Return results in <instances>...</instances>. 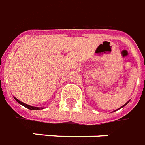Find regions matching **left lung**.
<instances>
[{
    "label": "left lung",
    "mask_w": 145,
    "mask_h": 145,
    "mask_svg": "<svg viewBox=\"0 0 145 145\" xmlns=\"http://www.w3.org/2000/svg\"><path fill=\"white\" fill-rule=\"evenodd\" d=\"M129 101H128V102H127V103H125V104H124V105H123V106H122V107H120V108H123V107H124V106H125V105H127V103H129Z\"/></svg>",
    "instance_id": "obj_1"
}]
</instances>
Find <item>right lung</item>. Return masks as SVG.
Wrapping results in <instances>:
<instances>
[{"instance_id":"right-lung-1","label":"right lung","mask_w":145,"mask_h":145,"mask_svg":"<svg viewBox=\"0 0 145 145\" xmlns=\"http://www.w3.org/2000/svg\"><path fill=\"white\" fill-rule=\"evenodd\" d=\"M14 99H16V101H17V103H18L21 104V105H23V106H25V108H28V109H30V110H39V109H43V108L33 107V106H31V105H27V104L24 103H22V102H21L20 100H18V99H16V97H14Z\"/></svg>"}]
</instances>
